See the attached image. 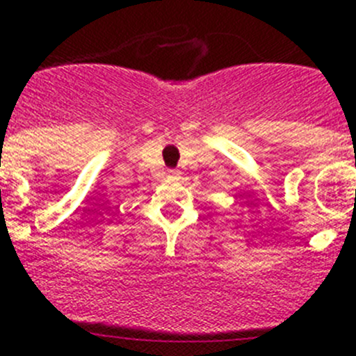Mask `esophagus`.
<instances>
[{
    "label": "esophagus",
    "mask_w": 356,
    "mask_h": 356,
    "mask_svg": "<svg viewBox=\"0 0 356 356\" xmlns=\"http://www.w3.org/2000/svg\"><path fill=\"white\" fill-rule=\"evenodd\" d=\"M178 175H180V171H176V169H171V171H169V176H171V178H176Z\"/></svg>",
    "instance_id": "34e87169"
}]
</instances>
